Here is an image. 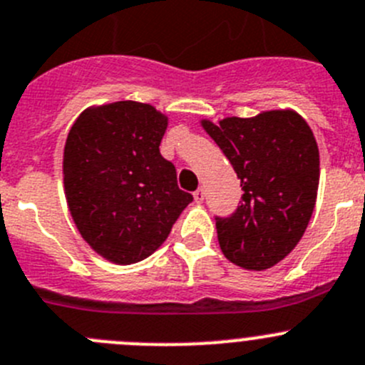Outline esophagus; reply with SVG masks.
<instances>
[{"label": "esophagus", "mask_w": 365, "mask_h": 365, "mask_svg": "<svg viewBox=\"0 0 365 365\" xmlns=\"http://www.w3.org/2000/svg\"><path fill=\"white\" fill-rule=\"evenodd\" d=\"M193 199H195V202H202V200H204V190L202 188L195 190V192H193Z\"/></svg>", "instance_id": "obj_1"}]
</instances>
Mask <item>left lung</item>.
<instances>
[{
    "mask_svg": "<svg viewBox=\"0 0 365 365\" xmlns=\"http://www.w3.org/2000/svg\"><path fill=\"white\" fill-rule=\"evenodd\" d=\"M244 190L229 217H215L225 258L249 270L276 265L304 235L319 186V148L294 110L202 121Z\"/></svg>",
    "mask_w": 365,
    "mask_h": 365,
    "instance_id": "8db88e82",
    "label": "left lung"
}]
</instances>
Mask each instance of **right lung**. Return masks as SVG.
<instances>
[{
  "label": "right lung",
  "mask_w": 365,
  "mask_h": 365,
  "mask_svg": "<svg viewBox=\"0 0 365 365\" xmlns=\"http://www.w3.org/2000/svg\"><path fill=\"white\" fill-rule=\"evenodd\" d=\"M166 116L148 103L114 102L76 118L64 147V188L82 238L109 262L150 256L193 195L159 152Z\"/></svg>",
  "instance_id": "obj_1"
}]
</instances>
